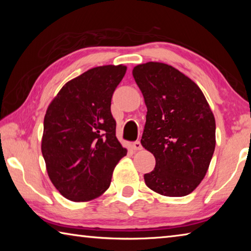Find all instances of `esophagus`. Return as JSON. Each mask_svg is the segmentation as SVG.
Listing matches in <instances>:
<instances>
[{"label": "esophagus", "instance_id": "esophagus-1", "mask_svg": "<svg viewBox=\"0 0 251 251\" xmlns=\"http://www.w3.org/2000/svg\"><path fill=\"white\" fill-rule=\"evenodd\" d=\"M133 148H134V151H142L143 150V146H142L141 142H139V141L134 142L133 143Z\"/></svg>", "mask_w": 251, "mask_h": 251}]
</instances>
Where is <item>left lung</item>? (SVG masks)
Here are the masks:
<instances>
[{
    "label": "left lung",
    "instance_id": "left-lung-1",
    "mask_svg": "<svg viewBox=\"0 0 251 251\" xmlns=\"http://www.w3.org/2000/svg\"><path fill=\"white\" fill-rule=\"evenodd\" d=\"M133 76L147 107L141 143L156 159L145 184L163 196H186L206 176L214 155L210 106L194 80L165 63L139 64Z\"/></svg>",
    "mask_w": 251,
    "mask_h": 251
}]
</instances>
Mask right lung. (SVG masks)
Returning a JSON list of instances; mask_svg holds the SVG:
<instances>
[{"instance_id":"right-lung-1","label":"right lung","mask_w":251,"mask_h":251,"mask_svg":"<svg viewBox=\"0 0 251 251\" xmlns=\"http://www.w3.org/2000/svg\"><path fill=\"white\" fill-rule=\"evenodd\" d=\"M124 65L94 67L67 82L50 101L42 137L46 171L62 196L88 201L108 189L127 150L116 137L110 113Z\"/></svg>"}]
</instances>
